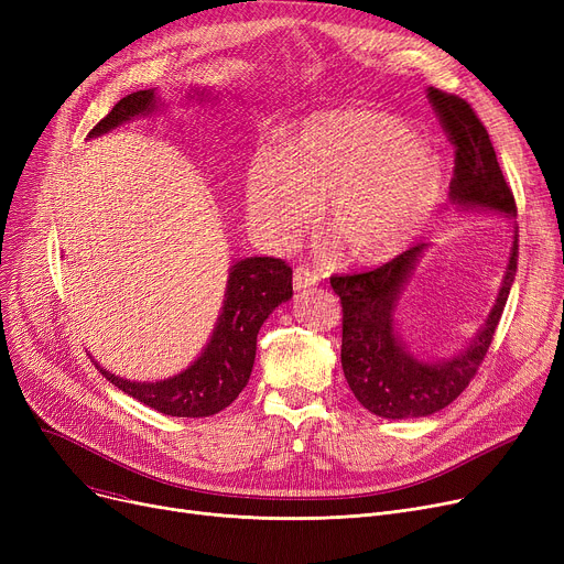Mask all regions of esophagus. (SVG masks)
<instances>
[{
  "instance_id": "1",
  "label": "esophagus",
  "mask_w": 564,
  "mask_h": 564,
  "mask_svg": "<svg viewBox=\"0 0 564 564\" xmlns=\"http://www.w3.org/2000/svg\"><path fill=\"white\" fill-rule=\"evenodd\" d=\"M317 281H319V274H317L315 270H311V267H306V264H300L297 270L292 272V285H294V290L311 288V285H315Z\"/></svg>"
}]
</instances>
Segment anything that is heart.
Returning <instances> with one entry per match:
<instances>
[{
    "label": "heart",
    "instance_id": "obj_1",
    "mask_svg": "<svg viewBox=\"0 0 564 564\" xmlns=\"http://www.w3.org/2000/svg\"><path fill=\"white\" fill-rule=\"evenodd\" d=\"M446 196L438 155L393 116L317 111L292 130L283 153H256L247 200L270 240H294L324 203V224L357 262L391 260L419 240Z\"/></svg>",
    "mask_w": 564,
    "mask_h": 564
}]
</instances>
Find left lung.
<instances>
[{
    "label": "left lung",
    "instance_id": "left-lung-1",
    "mask_svg": "<svg viewBox=\"0 0 564 564\" xmlns=\"http://www.w3.org/2000/svg\"><path fill=\"white\" fill-rule=\"evenodd\" d=\"M427 98L455 145L453 205L517 217L514 194L506 183L487 128L476 111L459 96L443 94L432 86L427 88ZM425 249L427 245L411 247L372 272L332 276V288L343 304L340 364L345 379L354 398L381 419L430 416L459 398L487 357L514 283L519 258L517 228L508 270L485 327L453 359L434 364L413 359L395 332V308Z\"/></svg>",
    "mask_w": 564,
    "mask_h": 564
}]
</instances>
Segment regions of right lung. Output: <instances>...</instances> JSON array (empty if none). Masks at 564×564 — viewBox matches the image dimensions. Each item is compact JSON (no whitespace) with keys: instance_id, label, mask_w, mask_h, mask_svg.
Segmentation results:
<instances>
[{"instance_id":"right-lung-1","label":"right lung","mask_w":564,"mask_h":564,"mask_svg":"<svg viewBox=\"0 0 564 564\" xmlns=\"http://www.w3.org/2000/svg\"><path fill=\"white\" fill-rule=\"evenodd\" d=\"M203 100L205 91H196ZM158 109L155 88H145L118 100L102 121L88 132L100 137L137 116ZM292 297V267L281 258H245L230 267L221 315L210 343L181 375L162 381H128L96 368L113 387L166 416H215L242 393L256 361V338L262 322Z\"/></svg>"}]
</instances>
